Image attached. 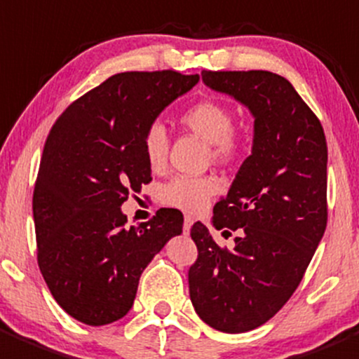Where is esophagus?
Wrapping results in <instances>:
<instances>
[{
  "instance_id": "1",
  "label": "esophagus",
  "mask_w": 359,
  "mask_h": 359,
  "mask_svg": "<svg viewBox=\"0 0 359 359\" xmlns=\"http://www.w3.org/2000/svg\"><path fill=\"white\" fill-rule=\"evenodd\" d=\"M191 226H193V219L189 217V215H186V217H184V233H189L191 231Z\"/></svg>"
}]
</instances>
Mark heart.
Listing matches in <instances>:
<instances>
[{
  "label": "heart",
  "mask_w": 359,
  "mask_h": 359,
  "mask_svg": "<svg viewBox=\"0 0 359 359\" xmlns=\"http://www.w3.org/2000/svg\"><path fill=\"white\" fill-rule=\"evenodd\" d=\"M180 124L210 144L215 159H229L238 151V138L233 133V114L222 103L205 100L189 107L180 116ZM170 138L166 128L156 123L144 138L145 158L152 168H161L166 161ZM219 191L212 177H175L161 187V201L186 212H200Z\"/></svg>",
  "instance_id": "1"
}]
</instances>
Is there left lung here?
<instances>
[{
	"instance_id": "8db88e82",
	"label": "left lung",
	"mask_w": 359,
	"mask_h": 359,
	"mask_svg": "<svg viewBox=\"0 0 359 359\" xmlns=\"http://www.w3.org/2000/svg\"><path fill=\"white\" fill-rule=\"evenodd\" d=\"M201 80L249 110L254 135L212 217L215 229L238 231L235 247L221 249L201 222L191 228L198 259L189 297L208 326L243 333L284 307L325 235L328 147L319 119L284 76L201 72Z\"/></svg>"
}]
</instances>
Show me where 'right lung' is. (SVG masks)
<instances>
[{
	"mask_svg": "<svg viewBox=\"0 0 359 359\" xmlns=\"http://www.w3.org/2000/svg\"><path fill=\"white\" fill-rule=\"evenodd\" d=\"M198 80L172 69L117 73L52 126L33 193L38 266L54 300L83 325L124 318L145 266L182 233L175 208L126 228L121 207L152 180L147 130Z\"/></svg>",
	"mask_w": 359,
	"mask_h": 359,
	"instance_id": "right-lung-1",
	"label": "right lung"
}]
</instances>
